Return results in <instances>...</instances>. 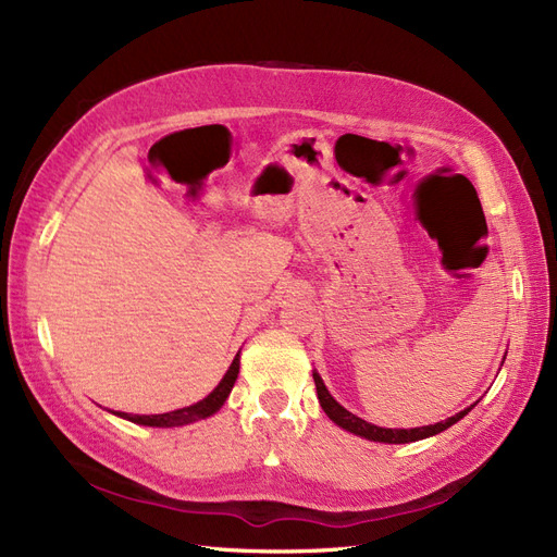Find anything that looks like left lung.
<instances>
[{"label":"left lung","mask_w":557,"mask_h":557,"mask_svg":"<svg viewBox=\"0 0 557 557\" xmlns=\"http://www.w3.org/2000/svg\"><path fill=\"white\" fill-rule=\"evenodd\" d=\"M313 381H315V393H318V401L320 407H323V411L327 413V418L332 420V423L339 425L342 430L350 432V434H358L362 436V440H369V442H381V444H409V442H420V440H428V436H434L440 434L444 430H448L450 425L458 423L460 418H465L471 409L476 407V404H471V407H467L465 411L455 413L446 420H442V423H434V425H425V428H411V430H393V428H379V425H372L367 423V420L358 418L356 413H350L348 409H344L339 401H336L330 391L325 387L323 379H320L318 372H313Z\"/></svg>","instance_id":"1"}]
</instances>
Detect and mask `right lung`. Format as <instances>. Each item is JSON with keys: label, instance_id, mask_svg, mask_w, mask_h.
Wrapping results in <instances>:
<instances>
[{"label": "right lung", "instance_id": "add662e5", "mask_svg": "<svg viewBox=\"0 0 557 557\" xmlns=\"http://www.w3.org/2000/svg\"><path fill=\"white\" fill-rule=\"evenodd\" d=\"M239 374V352L234 356L230 369L225 372V376L221 379L213 391L205 397L199 399L197 404H190V407H183L170 413H156V416H137V413H125V411H113L117 418H125L129 423H137V425H148V428H178V425H188L195 423V420L201 418H209L215 411H221V407L225 404V399L230 397L234 381H237Z\"/></svg>", "mask_w": 557, "mask_h": 557}]
</instances>
